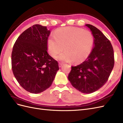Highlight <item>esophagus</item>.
Returning a JSON list of instances; mask_svg holds the SVG:
<instances>
[{
  "label": "esophagus",
  "mask_w": 123,
  "mask_h": 123,
  "mask_svg": "<svg viewBox=\"0 0 123 123\" xmlns=\"http://www.w3.org/2000/svg\"><path fill=\"white\" fill-rule=\"evenodd\" d=\"M64 65V64L63 63H62V62H59V64H58V66H59V67H61Z\"/></svg>",
  "instance_id": "1"
}]
</instances>
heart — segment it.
I'll return each instance as SVG.
<instances>
[{"instance_id": "obj_1", "label": "heart", "mask_w": 123, "mask_h": 123, "mask_svg": "<svg viewBox=\"0 0 123 123\" xmlns=\"http://www.w3.org/2000/svg\"><path fill=\"white\" fill-rule=\"evenodd\" d=\"M94 43V37L90 31L80 28L64 27L56 30L54 36L48 37V50L51 56L54 57L65 49L66 51L59 54L57 59L79 64L90 55Z\"/></svg>"}]
</instances>
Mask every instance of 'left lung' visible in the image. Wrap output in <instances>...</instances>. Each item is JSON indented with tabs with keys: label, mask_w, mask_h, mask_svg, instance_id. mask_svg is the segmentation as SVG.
Returning <instances> with one entry per match:
<instances>
[{
	"label": "left lung",
	"mask_w": 123,
	"mask_h": 123,
	"mask_svg": "<svg viewBox=\"0 0 123 123\" xmlns=\"http://www.w3.org/2000/svg\"><path fill=\"white\" fill-rule=\"evenodd\" d=\"M94 37L93 48L84 62L72 66L68 78L73 87L83 93L98 90L106 84L113 68L114 52L110 41L94 26L86 24Z\"/></svg>",
	"instance_id": "obj_1"
}]
</instances>
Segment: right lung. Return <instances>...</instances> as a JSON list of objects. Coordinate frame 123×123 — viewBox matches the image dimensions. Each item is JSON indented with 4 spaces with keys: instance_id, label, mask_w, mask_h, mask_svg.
Masks as SVG:
<instances>
[{
    "instance_id": "add662e5",
    "label": "right lung",
    "mask_w": 123,
    "mask_h": 123,
    "mask_svg": "<svg viewBox=\"0 0 123 123\" xmlns=\"http://www.w3.org/2000/svg\"><path fill=\"white\" fill-rule=\"evenodd\" d=\"M50 31L34 25L17 39L12 52V68L21 86L32 93L49 88L59 70L58 64L48 53L47 40Z\"/></svg>"
}]
</instances>
